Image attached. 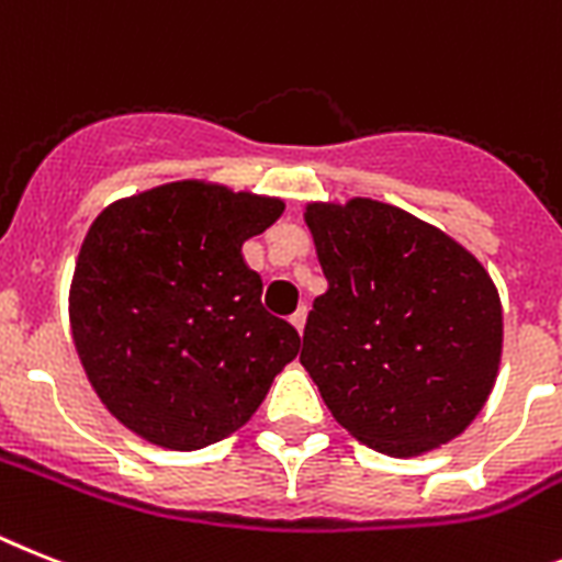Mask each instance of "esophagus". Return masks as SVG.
I'll use <instances>...</instances> for the list:
<instances>
[{
	"mask_svg": "<svg viewBox=\"0 0 562 562\" xmlns=\"http://www.w3.org/2000/svg\"><path fill=\"white\" fill-rule=\"evenodd\" d=\"M305 317H308V314H305V308H300L296 314H291V325H294L300 334H303V328H305Z\"/></svg>",
	"mask_w": 562,
	"mask_h": 562,
	"instance_id": "esophagus-1",
	"label": "esophagus"
}]
</instances>
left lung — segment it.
Returning <instances> with one entry per match:
<instances>
[{"label": "left lung", "mask_w": 562, "mask_h": 562, "mask_svg": "<svg viewBox=\"0 0 562 562\" xmlns=\"http://www.w3.org/2000/svg\"><path fill=\"white\" fill-rule=\"evenodd\" d=\"M303 220L328 289L300 362L334 419L389 457L460 437L503 357L492 273L446 231L371 196L305 202Z\"/></svg>", "instance_id": "left-lung-1"}]
</instances>
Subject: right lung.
Listing matches in <instances>:
<instances>
[{"instance_id":"add662e5","label":"right lung","mask_w":562,"mask_h":562,"mask_svg":"<svg viewBox=\"0 0 562 562\" xmlns=\"http://www.w3.org/2000/svg\"><path fill=\"white\" fill-rule=\"evenodd\" d=\"M282 211L280 196L177 179L113 200L85 234L70 337L102 405L150 446L196 451L239 431L300 351L243 257Z\"/></svg>"}]
</instances>
